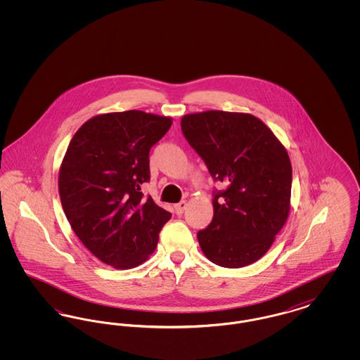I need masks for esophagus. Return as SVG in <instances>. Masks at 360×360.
Returning <instances> with one entry per match:
<instances>
[{
  "mask_svg": "<svg viewBox=\"0 0 360 360\" xmlns=\"http://www.w3.org/2000/svg\"><path fill=\"white\" fill-rule=\"evenodd\" d=\"M186 206H188V202H186V201H181V202H178L176 205H174L175 213H176V214H182V213H184V210L186 209Z\"/></svg>",
  "mask_w": 360,
  "mask_h": 360,
  "instance_id": "esophagus-1",
  "label": "esophagus"
}]
</instances>
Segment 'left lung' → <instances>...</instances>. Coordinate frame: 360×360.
<instances>
[{
	"label": "left lung",
	"mask_w": 360,
	"mask_h": 360,
	"mask_svg": "<svg viewBox=\"0 0 360 360\" xmlns=\"http://www.w3.org/2000/svg\"><path fill=\"white\" fill-rule=\"evenodd\" d=\"M182 134L224 190L213 191L214 214L198 231L210 262L228 269L263 257L290 212L291 163L273 131L255 116L223 110L186 115Z\"/></svg>",
	"instance_id": "8db88e82"
}]
</instances>
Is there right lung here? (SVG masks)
Returning a JSON list of instances; mask_svg holds the SVG:
<instances>
[{
	"label": "right lung",
	"instance_id": "right-lung-1",
	"mask_svg": "<svg viewBox=\"0 0 360 360\" xmlns=\"http://www.w3.org/2000/svg\"><path fill=\"white\" fill-rule=\"evenodd\" d=\"M172 124L141 110L105 113L70 141L58 181L65 214L86 248L115 269L146 262L172 219L140 191L150 181V150Z\"/></svg>",
	"mask_w": 360,
	"mask_h": 360
}]
</instances>
